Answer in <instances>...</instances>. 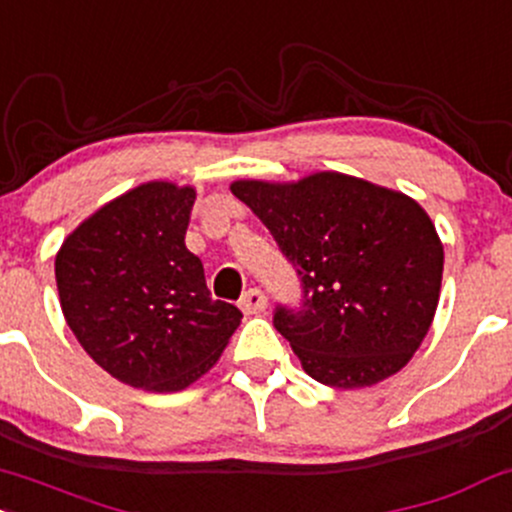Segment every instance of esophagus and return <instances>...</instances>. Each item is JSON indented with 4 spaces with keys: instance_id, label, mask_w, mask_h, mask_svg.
<instances>
[{
    "instance_id": "34e87169",
    "label": "esophagus",
    "mask_w": 512,
    "mask_h": 512,
    "mask_svg": "<svg viewBox=\"0 0 512 512\" xmlns=\"http://www.w3.org/2000/svg\"><path fill=\"white\" fill-rule=\"evenodd\" d=\"M267 308V296L260 289H247L240 299V311L252 316V313H262Z\"/></svg>"
}]
</instances>
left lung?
<instances>
[{
	"instance_id": "1",
	"label": "left lung",
	"mask_w": 512,
	"mask_h": 512,
	"mask_svg": "<svg viewBox=\"0 0 512 512\" xmlns=\"http://www.w3.org/2000/svg\"><path fill=\"white\" fill-rule=\"evenodd\" d=\"M230 192L299 269L303 311L279 308L274 325L303 372L350 391L411 362L435 318L445 267L418 201L335 170L294 182L235 179Z\"/></svg>"
}]
</instances>
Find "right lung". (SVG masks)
I'll list each match as a JSON object with an SVG mask.
<instances>
[{"label": "right lung", "mask_w": 512, "mask_h": 512, "mask_svg": "<svg viewBox=\"0 0 512 512\" xmlns=\"http://www.w3.org/2000/svg\"><path fill=\"white\" fill-rule=\"evenodd\" d=\"M192 184L153 179L106 201L55 255L60 308L89 357L121 384L172 393L201 379L243 313L213 301L184 245Z\"/></svg>", "instance_id": "1"}]
</instances>
